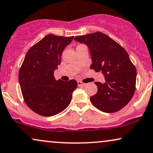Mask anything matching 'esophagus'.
Segmentation results:
<instances>
[{
  "instance_id": "34e87169",
  "label": "esophagus",
  "mask_w": 153,
  "mask_h": 153,
  "mask_svg": "<svg viewBox=\"0 0 153 153\" xmlns=\"http://www.w3.org/2000/svg\"><path fill=\"white\" fill-rule=\"evenodd\" d=\"M77 84H78L79 86H85L86 84L85 83H83L82 81H77Z\"/></svg>"
}]
</instances>
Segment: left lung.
Returning a JSON list of instances; mask_svg holds the SVG:
<instances>
[{
  "label": "left lung",
  "instance_id": "left-lung-1",
  "mask_svg": "<svg viewBox=\"0 0 153 153\" xmlns=\"http://www.w3.org/2000/svg\"><path fill=\"white\" fill-rule=\"evenodd\" d=\"M74 40L88 45L93 62L90 68L105 75V84L95 82L98 91L90 98L92 104L104 112L120 110L131 100L136 90V69L127 52L100 31L77 36Z\"/></svg>",
  "mask_w": 153,
  "mask_h": 153
}]
</instances>
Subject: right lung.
Listing matches in <instances>:
<instances>
[{
    "mask_svg": "<svg viewBox=\"0 0 153 153\" xmlns=\"http://www.w3.org/2000/svg\"><path fill=\"white\" fill-rule=\"evenodd\" d=\"M73 39L48 34L31 47L25 55L19 69V83L25 103L38 114L55 115L72 100L76 81L56 80L54 71L60 65L62 51Z\"/></svg>",
    "mask_w": 153,
    "mask_h": 153,
    "instance_id": "obj_1",
    "label": "right lung"
}]
</instances>
